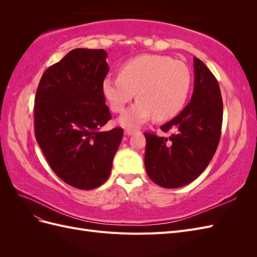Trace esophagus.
I'll list each match as a JSON object with an SVG mask.
<instances>
[{
    "label": "esophagus",
    "instance_id": "obj_1",
    "mask_svg": "<svg viewBox=\"0 0 257 257\" xmlns=\"http://www.w3.org/2000/svg\"><path fill=\"white\" fill-rule=\"evenodd\" d=\"M134 133H136V130H134V128H125V130H124V134L127 135V136L133 135Z\"/></svg>",
    "mask_w": 257,
    "mask_h": 257
}]
</instances>
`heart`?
<instances>
[{"instance_id":"1","label":"heart","mask_w":257,"mask_h":257,"mask_svg":"<svg viewBox=\"0 0 257 257\" xmlns=\"http://www.w3.org/2000/svg\"><path fill=\"white\" fill-rule=\"evenodd\" d=\"M191 87L190 69L166 56L146 54L123 64L118 77H107L102 92L113 112H122L134 98L137 102L119 119L123 126L135 127L153 116L173 118L181 110Z\"/></svg>"}]
</instances>
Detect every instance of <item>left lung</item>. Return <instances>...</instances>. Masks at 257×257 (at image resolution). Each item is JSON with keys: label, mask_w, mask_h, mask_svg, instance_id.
Segmentation results:
<instances>
[{"label": "left lung", "mask_w": 257, "mask_h": 257, "mask_svg": "<svg viewBox=\"0 0 257 257\" xmlns=\"http://www.w3.org/2000/svg\"><path fill=\"white\" fill-rule=\"evenodd\" d=\"M194 91L190 103L174 119L163 124L159 137L145 133V167L151 180L166 189L181 188L204 172L221 137L223 103L219 83L210 69L194 58Z\"/></svg>", "instance_id": "1"}]
</instances>
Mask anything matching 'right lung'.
Wrapping results in <instances>:
<instances>
[{
	"label": "right lung",
	"mask_w": 257,
	"mask_h": 257,
	"mask_svg": "<svg viewBox=\"0 0 257 257\" xmlns=\"http://www.w3.org/2000/svg\"><path fill=\"white\" fill-rule=\"evenodd\" d=\"M104 49L77 48L46 71L38 84L34 127L38 146L56 175L80 190L102 185L123 137L111 119L102 83L109 72Z\"/></svg>",
	"instance_id": "right-lung-1"
}]
</instances>
